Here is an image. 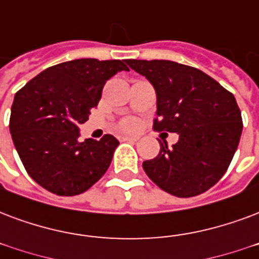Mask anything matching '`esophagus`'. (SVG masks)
<instances>
[{
    "label": "esophagus",
    "mask_w": 259,
    "mask_h": 259,
    "mask_svg": "<svg viewBox=\"0 0 259 259\" xmlns=\"http://www.w3.org/2000/svg\"><path fill=\"white\" fill-rule=\"evenodd\" d=\"M121 138V141H132V143H136L138 140L137 136H122Z\"/></svg>",
    "instance_id": "obj_1"
}]
</instances>
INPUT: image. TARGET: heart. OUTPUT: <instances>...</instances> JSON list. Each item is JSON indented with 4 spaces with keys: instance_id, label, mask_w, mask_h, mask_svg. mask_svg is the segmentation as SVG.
<instances>
[{
    "instance_id": "1",
    "label": "heart",
    "mask_w": 259,
    "mask_h": 259,
    "mask_svg": "<svg viewBox=\"0 0 259 259\" xmlns=\"http://www.w3.org/2000/svg\"><path fill=\"white\" fill-rule=\"evenodd\" d=\"M137 121L136 119H133V118H126V119H123L121 123V129L122 130H126V132H132V130H136L137 129Z\"/></svg>"
}]
</instances>
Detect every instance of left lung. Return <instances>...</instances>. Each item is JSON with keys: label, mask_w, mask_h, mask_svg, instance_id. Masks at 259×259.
<instances>
[{"label": "left lung", "mask_w": 259, "mask_h": 259, "mask_svg": "<svg viewBox=\"0 0 259 259\" xmlns=\"http://www.w3.org/2000/svg\"><path fill=\"white\" fill-rule=\"evenodd\" d=\"M156 92L155 130L179 136L160 143L155 159L143 163L157 186L177 197H194L226 174L243 129L234 95L200 69L165 59H127Z\"/></svg>", "instance_id": "obj_1"}]
</instances>
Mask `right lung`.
<instances>
[{
    "label": "right lung",
    "mask_w": 259,
    "mask_h": 259,
    "mask_svg": "<svg viewBox=\"0 0 259 259\" xmlns=\"http://www.w3.org/2000/svg\"><path fill=\"white\" fill-rule=\"evenodd\" d=\"M129 68L119 59L80 58L47 68L15 95L12 140L27 172L46 190L77 195L88 190L111 164L119 141H78V126L102 98L104 84Z\"/></svg>",
    "instance_id": "right-lung-1"
}]
</instances>
